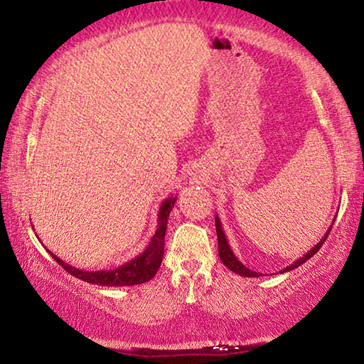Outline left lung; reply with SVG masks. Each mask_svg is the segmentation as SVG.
Listing matches in <instances>:
<instances>
[{"instance_id": "1", "label": "left lung", "mask_w": 364, "mask_h": 364, "mask_svg": "<svg viewBox=\"0 0 364 364\" xmlns=\"http://www.w3.org/2000/svg\"><path fill=\"white\" fill-rule=\"evenodd\" d=\"M332 225H334V221H332ZM332 225L329 226L328 232L324 234V237L315 245V247H313L311 250H308L304 257L299 258V260H295V262L291 264V267H286L284 269H281V273H286V271H291V269L299 268L301 263H305V262L308 260V258H311L313 255H315L316 252H318L319 249H321V245L324 244L326 237H328V234L331 232ZM215 226H217V236H218V255H220L221 262H223L225 267L230 268V269L232 271V273H236V274H239V276H244V278H260L262 273H257V271L249 269L247 267H245V264H242L241 262L237 260L236 255L232 254L230 244H228L226 234L223 232V228H221V221H220V218H218V215H217V217H215Z\"/></svg>"}]
</instances>
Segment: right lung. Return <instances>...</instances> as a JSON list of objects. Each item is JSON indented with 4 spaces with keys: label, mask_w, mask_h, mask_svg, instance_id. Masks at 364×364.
Segmentation results:
<instances>
[{
    "label": "right lung",
    "mask_w": 364,
    "mask_h": 364,
    "mask_svg": "<svg viewBox=\"0 0 364 364\" xmlns=\"http://www.w3.org/2000/svg\"><path fill=\"white\" fill-rule=\"evenodd\" d=\"M176 202V196L167 197L162 202L157 217V231L151 237V242L144 252H141L138 257H134L133 260L127 262L117 267L114 269H100V271H85L72 267V264L60 260L58 255H54L51 250H48V254L56 260L60 267L65 271H69L70 274L75 278L82 279L90 284L97 286H109V287H123V286H136L143 284V282L151 281L156 276L157 269L160 268L164 257V244H165V231H167V223L171 208H173Z\"/></svg>",
    "instance_id": "right-lung-1"
}]
</instances>
